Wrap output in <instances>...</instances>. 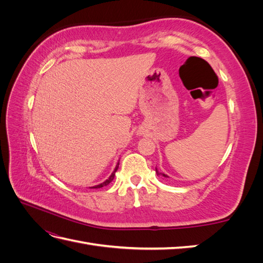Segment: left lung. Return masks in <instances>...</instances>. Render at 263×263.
Returning <instances> with one entry per match:
<instances>
[{
	"label": "left lung",
	"mask_w": 263,
	"mask_h": 263,
	"mask_svg": "<svg viewBox=\"0 0 263 263\" xmlns=\"http://www.w3.org/2000/svg\"><path fill=\"white\" fill-rule=\"evenodd\" d=\"M156 173H157V176H163L164 178H168V176H166V174H164V173H160V172H159V171L157 170V168H156Z\"/></svg>",
	"instance_id": "obj_1"
}]
</instances>
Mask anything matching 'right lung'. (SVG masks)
Returning <instances> with one entry per match:
<instances>
[{"mask_svg": "<svg viewBox=\"0 0 263 263\" xmlns=\"http://www.w3.org/2000/svg\"><path fill=\"white\" fill-rule=\"evenodd\" d=\"M118 165H119V161L117 162V164H116V166H115V169H114V171L112 172V174H110V176H109V178H108L107 180H105L104 182H103V183H101V184H99V185H95V186H92L91 189H100V187H103V186H105V185L109 184V183L113 181V179H114V177H115V172H116V171H117V169H118Z\"/></svg>", "mask_w": 263, "mask_h": 263, "instance_id": "1", "label": "right lung"}]
</instances>
